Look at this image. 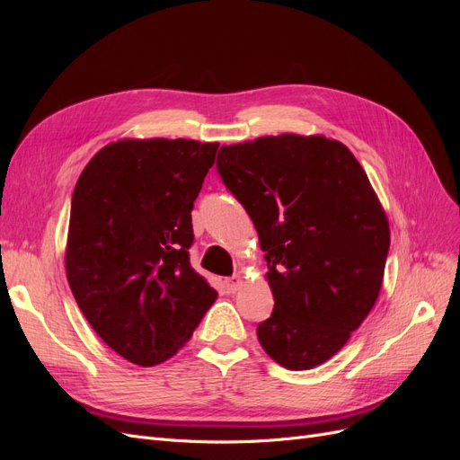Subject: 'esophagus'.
<instances>
[{
  "instance_id": "1",
  "label": "esophagus",
  "mask_w": 460,
  "mask_h": 460,
  "mask_svg": "<svg viewBox=\"0 0 460 460\" xmlns=\"http://www.w3.org/2000/svg\"><path fill=\"white\" fill-rule=\"evenodd\" d=\"M240 286H242L240 276H232V278H228V280H225V288H226L228 294H235V291L240 289Z\"/></svg>"
}]
</instances>
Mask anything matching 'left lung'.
<instances>
[{
  "label": "left lung",
  "instance_id": "obj_1",
  "mask_svg": "<svg viewBox=\"0 0 460 460\" xmlns=\"http://www.w3.org/2000/svg\"><path fill=\"white\" fill-rule=\"evenodd\" d=\"M222 182L252 217L274 311L262 349L289 370L326 363L378 299L389 225L353 153L324 136H264L222 146Z\"/></svg>",
  "mask_w": 460,
  "mask_h": 460
}]
</instances>
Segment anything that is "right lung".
<instances>
[{
    "label": "right lung",
    "mask_w": 460,
    "mask_h": 460,
    "mask_svg": "<svg viewBox=\"0 0 460 460\" xmlns=\"http://www.w3.org/2000/svg\"><path fill=\"white\" fill-rule=\"evenodd\" d=\"M218 144L120 140L73 191L66 280L111 349L153 367L182 349L217 291L190 264L191 208Z\"/></svg>",
    "instance_id": "add662e5"
}]
</instances>
